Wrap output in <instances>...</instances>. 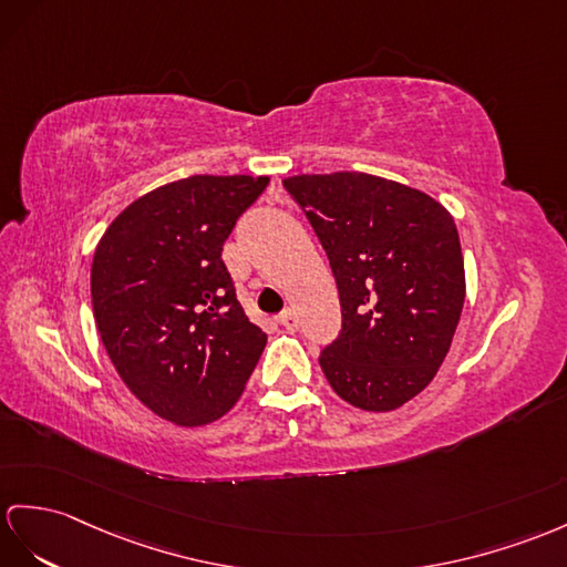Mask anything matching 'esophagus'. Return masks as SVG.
I'll return each mask as SVG.
<instances>
[{
	"label": "esophagus",
	"instance_id": "34e87169",
	"mask_svg": "<svg viewBox=\"0 0 567 567\" xmlns=\"http://www.w3.org/2000/svg\"><path fill=\"white\" fill-rule=\"evenodd\" d=\"M279 322H281L288 331H296V329H298V317H296L293 310H284L281 317H279Z\"/></svg>",
	"mask_w": 567,
	"mask_h": 567
}]
</instances>
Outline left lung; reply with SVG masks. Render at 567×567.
<instances>
[{
    "label": "left lung",
    "instance_id": "8db88e82",
    "mask_svg": "<svg viewBox=\"0 0 567 567\" xmlns=\"http://www.w3.org/2000/svg\"><path fill=\"white\" fill-rule=\"evenodd\" d=\"M334 271L341 334L320 355L327 382L363 411L421 394L452 347L466 279L452 214L425 192L368 173L293 175Z\"/></svg>",
    "mask_w": 567,
    "mask_h": 567
}]
</instances>
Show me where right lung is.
Masks as SVG:
<instances>
[{"label":"right lung","mask_w":567,"mask_h":567,"mask_svg":"<svg viewBox=\"0 0 567 567\" xmlns=\"http://www.w3.org/2000/svg\"><path fill=\"white\" fill-rule=\"evenodd\" d=\"M267 175H192L134 199L95 245L93 317L117 375L156 416L214 423L267 347L220 259Z\"/></svg>","instance_id":"right-lung-1"}]
</instances>
